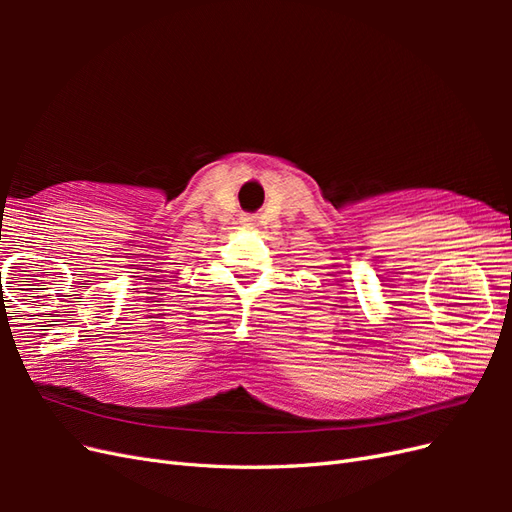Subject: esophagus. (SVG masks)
Masks as SVG:
<instances>
[{
	"mask_svg": "<svg viewBox=\"0 0 512 512\" xmlns=\"http://www.w3.org/2000/svg\"><path fill=\"white\" fill-rule=\"evenodd\" d=\"M254 222H256L254 215H243V218H241L243 226H254Z\"/></svg>",
	"mask_w": 512,
	"mask_h": 512,
	"instance_id": "34e87169",
	"label": "esophagus"
}]
</instances>
